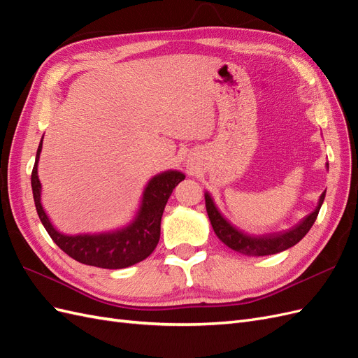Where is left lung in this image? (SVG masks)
<instances>
[{
  "instance_id": "1",
  "label": "left lung",
  "mask_w": 358,
  "mask_h": 358,
  "mask_svg": "<svg viewBox=\"0 0 358 358\" xmlns=\"http://www.w3.org/2000/svg\"><path fill=\"white\" fill-rule=\"evenodd\" d=\"M324 197H326V191L321 194L317 209L313 210L310 215H308L300 224L292 227L291 230H288L285 233H276V234L263 236V237H251L248 234H243L239 230H236L234 227L220 213V210L216 209V206L209 194L208 192L204 194L206 210H208L212 229H213L215 234L218 236V239L224 245L231 248L233 251L245 254V255H251V257L273 255L278 252H282V251H285V249L299 243L303 237L308 234L313 222H315L318 212L321 209V204L324 201Z\"/></svg>"
}]
</instances>
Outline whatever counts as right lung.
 Wrapping results in <instances>:
<instances>
[{"label": "right lung", "instance_id": "right-lung-1", "mask_svg": "<svg viewBox=\"0 0 358 358\" xmlns=\"http://www.w3.org/2000/svg\"><path fill=\"white\" fill-rule=\"evenodd\" d=\"M41 145L43 138L37 149L34 169L31 173L32 196H34L36 209L41 224L45 225L52 241L64 252L82 264L101 268H124L143 262L152 254L159 241L162 212H164L173 189L185 179L183 173L170 170L150 179L143 191L142 206H140L136 220L125 229L103 234L67 236L53 229L40 201L41 185L37 176V164Z\"/></svg>", "mask_w": 358, "mask_h": 358}]
</instances>
